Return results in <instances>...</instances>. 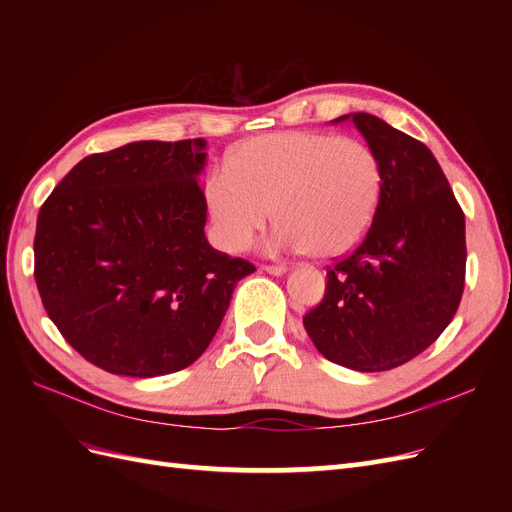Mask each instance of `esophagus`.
<instances>
[{"instance_id":"1","label":"esophagus","mask_w":512,"mask_h":512,"mask_svg":"<svg viewBox=\"0 0 512 512\" xmlns=\"http://www.w3.org/2000/svg\"><path fill=\"white\" fill-rule=\"evenodd\" d=\"M262 271L265 273H269V275H275V277H280V275H284L288 269L284 267V265H267V267H262Z\"/></svg>"}]
</instances>
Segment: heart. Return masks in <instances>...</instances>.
Listing matches in <instances>:
<instances>
[{"instance_id": "1", "label": "heart", "mask_w": 512, "mask_h": 512, "mask_svg": "<svg viewBox=\"0 0 512 512\" xmlns=\"http://www.w3.org/2000/svg\"><path fill=\"white\" fill-rule=\"evenodd\" d=\"M380 196L376 151L359 138L316 132L250 138L205 181L213 239L230 254L245 250L273 213L280 226L269 250L342 256L363 239Z\"/></svg>"}]
</instances>
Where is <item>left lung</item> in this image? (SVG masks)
Listing matches in <instances>:
<instances>
[{
    "label": "left lung",
    "instance_id": "8db88e82",
    "mask_svg": "<svg viewBox=\"0 0 512 512\" xmlns=\"http://www.w3.org/2000/svg\"><path fill=\"white\" fill-rule=\"evenodd\" d=\"M352 119L382 166L363 243L335 262L303 327L316 350L354 371H386L427 350L453 320L466 280V218L438 160L369 113Z\"/></svg>",
    "mask_w": 512,
    "mask_h": 512
}]
</instances>
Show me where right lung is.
I'll list each match as a JSON object with an SVG mask.
<instances>
[{
	"mask_svg": "<svg viewBox=\"0 0 512 512\" xmlns=\"http://www.w3.org/2000/svg\"><path fill=\"white\" fill-rule=\"evenodd\" d=\"M207 141L94 153L40 209L34 256L46 314L89 363L130 378L192 365L254 265L213 250L200 173Z\"/></svg>",
	"mask_w": 512,
	"mask_h": 512,
	"instance_id": "1",
	"label": "right lung"
}]
</instances>
